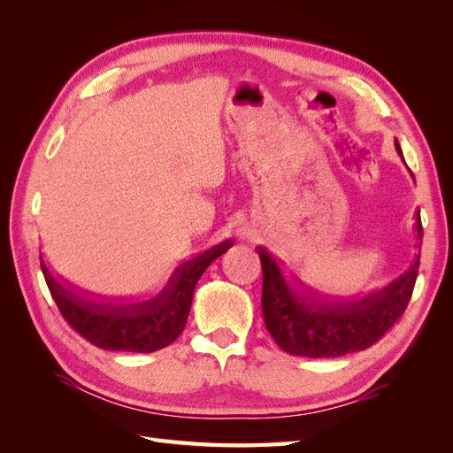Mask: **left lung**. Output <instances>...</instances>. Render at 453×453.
Here are the masks:
<instances>
[{"label": "left lung", "mask_w": 453, "mask_h": 453, "mask_svg": "<svg viewBox=\"0 0 453 453\" xmlns=\"http://www.w3.org/2000/svg\"><path fill=\"white\" fill-rule=\"evenodd\" d=\"M395 149L403 158L396 140ZM416 236L423 238L419 215ZM258 257L263 265L260 303L270 336L289 355L311 359L342 357L374 346L404 313L419 268L418 255L414 265L383 289L357 300H331L295 281L265 248H258Z\"/></svg>", "instance_id": "1"}]
</instances>
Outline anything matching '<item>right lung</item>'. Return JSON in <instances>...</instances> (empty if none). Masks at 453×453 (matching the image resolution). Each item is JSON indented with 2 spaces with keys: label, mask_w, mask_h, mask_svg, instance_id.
<instances>
[{
  "label": "right lung",
  "mask_w": 453,
  "mask_h": 453,
  "mask_svg": "<svg viewBox=\"0 0 453 453\" xmlns=\"http://www.w3.org/2000/svg\"><path fill=\"white\" fill-rule=\"evenodd\" d=\"M228 248L230 243H221L187 260L158 293L142 300H100L79 293L54 276L43 257L41 270L64 319L90 344L109 351L153 353L183 333L200 276Z\"/></svg>",
  "instance_id": "add662e5"
}]
</instances>
